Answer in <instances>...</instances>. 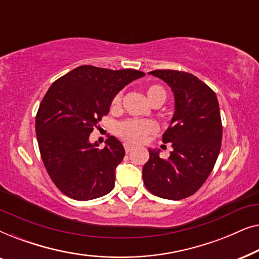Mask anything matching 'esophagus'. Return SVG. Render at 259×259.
Listing matches in <instances>:
<instances>
[{
	"instance_id": "obj_1",
	"label": "esophagus",
	"mask_w": 259,
	"mask_h": 259,
	"mask_svg": "<svg viewBox=\"0 0 259 259\" xmlns=\"http://www.w3.org/2000/svg\"><path fill=\"white\" fill-rule=\"evenodd\" d=\"M123 147H125L126 153H130V152L133 150V146H132V145H131V144H128V143H125V144H123Z\"/></svg>"
}]
</instances>
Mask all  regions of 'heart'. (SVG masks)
<instances>
[{
    "instance_id": "obj_1",
    "label": "heart",
    "mask_w": 259,
    "mask_h": 259,
    "mask_svg": "<svg viewBox=\"0 0 259 259\" xmlns=\"http://www.w3.org/2000/svg\"><path fill=\"white\" fill-rule=\"evenodd\" d=\"M147 100L151 104H162L166 100V92L164 88L159 84H151L146 88ZM122 93L119 92L112 99V108L118 109L121 105ZM157 131V125L151 120H138V119H128L125 121L120 122L116 127V133L121 137L123 140L130 141V143H143L147 136L153 134Z\"/></svg>"
}]
</instances>
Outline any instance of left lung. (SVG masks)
Returning <instances> with one entry per match:
<instances>
[{
    "mask_svg": "<svg viewBox=\"0 0 259 259\" xmlns=\"http://www.w3.org/2000/svg\"><path fill=\"white\" fill-rule=\"evenodd\" d=\"M150 74L164 80L175 94V114L162 136L173 151L161 159L159 151L148 150L144 184L155 196L180 200L200 189L217 161L223 136L219 104L214 92L193 74L171 69Z\"/></svg>",
    "mask_w": 259,
    "mask_h": 259,
    "instance_id": "obj_1",
    "label": "left lung"
}]
</instances>
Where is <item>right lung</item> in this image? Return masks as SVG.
Masks as SVG:
<instances>
[{
    "instance_id": "1",
    "label": "right lung",
    "mask_w": 259,
    "mask_h": 259,
    "mask_svg": "<svg viewBox=\"0 0 259 259\" xmlns=\"http://www.w3.org/2000/svg\"><path fill=\"white\" fill-rule=\"evenodd\" d=\"M136 69L112 70L80 66L49 87L38 107L35 130L42 161L56 187L75 200L111 192L115 168L125 157L122 144L108 137L106 146L90 143V134L107 115L112 99L144 76Z\"/></svg>"
}]
</instances>
